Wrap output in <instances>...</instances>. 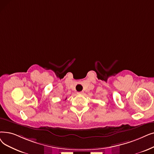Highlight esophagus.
<instances>
[{
	"label": "esophagus",
	"mask_w": 154,
	"mask_h": 154,
	"mask_svg": "<svg viewBox=\"0 0 154 154\" xmlns=\"http://www.w3.org/2000/svg\"><path fill=\"white\" fill-rule=\"evenodd\" d=\"M77 94H83V92H78Z\"/></svg>",
	"instance_id": "34e87169"
}]
</instances>
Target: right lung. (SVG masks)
I'll return each instance as SVG.
<instances>
[{"label":"right lung","mask_w":154,"mask_h":154,"mask_svg":"<svg viewBox=\"0 0 154 154\" xmlns=\"http://www.w3.org/2000/svg\"><path fill=\"white\" fill-rule=\"evenodd\" d=\"M66 98H65V100H66Z\"/></svg>","instance_id":"add662e5"}]
</instances>
